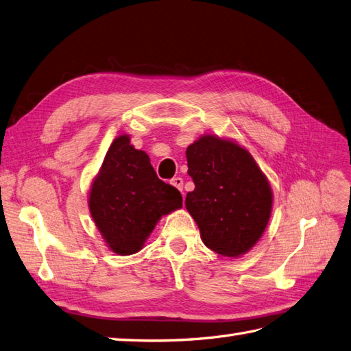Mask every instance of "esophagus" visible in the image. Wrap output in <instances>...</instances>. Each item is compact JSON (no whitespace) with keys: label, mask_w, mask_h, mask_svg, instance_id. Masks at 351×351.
Segmentation results:
<instances>
[{"label":"esophagus","mask_w":351,"mask_h":351,"mask_svg":"<svg viewBox=\"0 0 351 351\" xmlns=\"http://www.w3.org/2000/svg\"><path fill=\"white\" fill-rule=\"evenodd\" d=\"M171 184L174 186V187H177L181 193H183V178L181 177H174L173 180H171ZM184 195V193H183Z\"/></svg>","instance_id":"esophagus-1"}]
</instances>
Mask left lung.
I'll use <instances>...</instances> for the list:
<instances>
[{"instance_id": "8db88e82", "label": "left lung", "mask_w": 351, "mask_h": 351, "mask_svg": "<svg viewBox=\"0 0 351 351\" xmlns=\"http://www.w3.org/2000/svg\"><path fill=\"white\" fill-rule=\"evenodd\" d=\"M195 190L186 208L202 241L225 257L254 247L269 223L273 193L250 152L238 143L204 135L186 151Z\"/></svg>"}]
</instances>
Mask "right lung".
I'll return each instance as SVG.
<instances>
[{
    "label": "right lung",
    "instance_id": "add662e5",
    "mask_svg": "<svg viewBox=\"0 0 351 351\" xmlns=\"http://www.w3.org/2000/svg\"><path fill=\"white\" fill-rule=\"evenodd\" d=\"M88 204L106 244L119 256H130L143 247L162 215L183 206V197L158 178L149 156L122 135L104 156Z\"/></svg>",
    "mask_w": 351,
    "mask_h": 351
}]
</instances>
